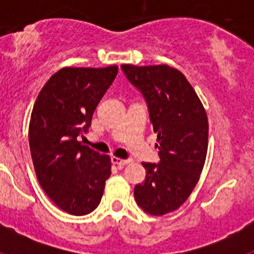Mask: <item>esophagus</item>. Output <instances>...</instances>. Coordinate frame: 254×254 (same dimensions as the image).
Masks as SVG:
<instances>
[{
  "label": "esophagus",
  "mask_w": 254,
  "mask_h": 254,
  "mask_svg": "<svg viewBox=\"0 0 254 254\" xmlns=\"http://www.w3.org/2000/svg\"><path fill=\"white\" fill-rule=\"evenodd\" d=\"M112 163L114 164V165H117V167H125V165H127V164L129 163L128 159H120V158H117V156H112Z\"/></svg>",
  "instance_id": "34e87169"
}]
</instances>
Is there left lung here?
<instances>
[{
    "label": "left lung",
    "mask_w": 254,
    "mask_h": 254,
    "mask_svg": "<svg viewBox=\"0 0 254 254\" xmlns=\"http://www.w3.org/2000/svg\"><path fill=\"white\" fill-rule=\"evenodd\" d=\"M121 68L146 102L160 158L158 164L142 163L146 178L134 187V199L145 212L161 216L181 207L196 187L207 154V116L178 69L167 64Z\"/></svg>",
    "instance_id": "obj_1"
}]
</instances>
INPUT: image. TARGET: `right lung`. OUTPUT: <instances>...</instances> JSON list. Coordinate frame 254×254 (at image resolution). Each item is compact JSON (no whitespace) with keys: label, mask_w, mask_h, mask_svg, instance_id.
<instances>
[{"label":"right lung","mask_w":254,"mask_h":254,"mask_svg":"<svg viewBox=\"0 0 254 254\" xmlns=\"http://www.w3.org/2000/svg\"><path fill=\"white\" fill-rule=\"evenodd\" d=\"M118 67H64L40 90L31 112L29 145L37 178L61 210L81 216L100 203L111 158L78 142Z\"/></svg>","instance_id":"1"}]
</instances>
